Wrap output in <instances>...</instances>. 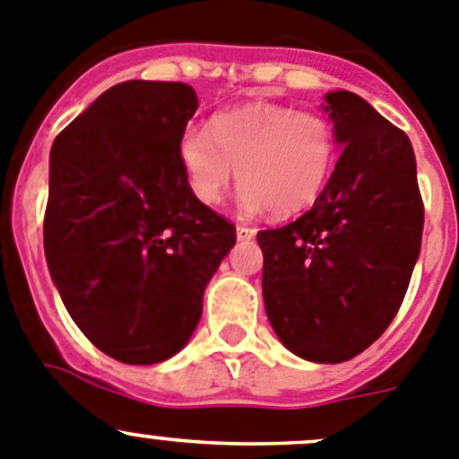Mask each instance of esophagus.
<instances>
[{"label": "esophagus", "instance_id": "obj_1", "mask_svg": "<svg viewBox=\"0 0 459 459\" xmlns=\"http://www.w3.org/2000/svg\"><path fill=\"white\" fill-rule=\"evenodd\" d=\"M255 233H258V230H255L254 226H238V229H235V235H238L239 242H242V239H254Z\"/></svg>", "mask_w": 459, "mask_h": 459}]
</instances>
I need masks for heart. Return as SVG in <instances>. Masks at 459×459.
Here are the masks:
<instances>
[{"mask_svg":"<svg viewBox=\"0 0 459 459\" xmlns=\"http://www.w3.org/2000/svg\"><path fill=\"white\" fill-rule=\"evenodd\" d=\"M178 158L192 195L204 205L220 204L238 169L244 183L239 208L249 215L269 208L285 217L321 195L331 177L335 140L321 115L254 104L215 115L210 131L187 128Z\"/></svg>","mask_w":459,"mask_h":459,"instance_id":"1","label":"heart"}]
</instances>
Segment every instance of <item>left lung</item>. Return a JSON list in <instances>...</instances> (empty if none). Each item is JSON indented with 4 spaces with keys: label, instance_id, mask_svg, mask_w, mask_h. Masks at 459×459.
<instances>
[{
    "label": "left lung",
    "instance_id": "1",
    "mask_svg": "<svg viewBox=\"0 0 459 459\" xmlns=\"http://www.w3.org/2000/svg\"><path fill=\"white\" fill-rule=\"evenodd\" d=\"M340 158L315 205L260 230L263 299L282 346L337 365L374 344L419 260L423 204L410 138L349 90L324 97Z\"/></svg>",
    "mask_w": 459,
    "mask_h": 459
}]
</instances>
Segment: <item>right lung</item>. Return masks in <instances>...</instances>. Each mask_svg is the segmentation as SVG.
Here are the masks:
<instances>
[{
  "label": "right lung",
  "mask_w": 459,
  "mask_h": 459,
  "mask_svg": "<svg viewBox=\"0 0 459 459\" xmlns=\"http://www.w3.org/2000/svg\"><path fill=\"white\" fill-rule=\"evenodd\" d=\"M196 108L186 83L124 81L51 144L47 267L81 333L124 365L165 362L190 342L235 244L178 158Z\"/></svg>",
  "instance_id": "add662e5"
}]
</instances>
